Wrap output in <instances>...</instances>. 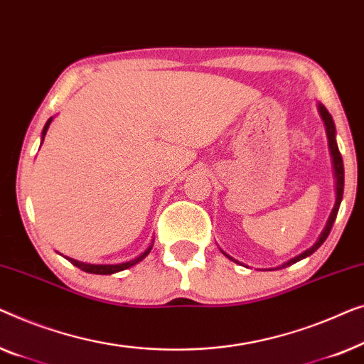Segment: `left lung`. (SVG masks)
I'll return each mask as SVG.
<instances>
[{
    "label": "left lung",
    "instance_id": "1",
    "mask_svg": "<svg viewBox=\"0 0 364 364\" xmlns=\"http://www.w3.org/2000/svg\"><path fill=\"white\" fill-rule=\"evenodd\" d=\"M318 110H320V115L321 119H323L325 122V129H326V136H328V146H330V153H331V158H333V168H335V178H336V201H335V208L333 211H331L328 221H326V226L323 229V232L320 234V237L316 242L311 245L310 249H306L305 252H301L300 255H296V257L290 259L289 262H285L280 265V267H275V270L277 269H284V267H289V265L299 262V260L309 257V255H311L315 252L316 249L320 247L321 244L325 242L326 237H328V234L331 231V228H333V223L336 219V214H338V209H340V204H341V199H343V188H345V168H343V158H341V153L340 150H338V145H336V130H335V124H333V119H331V115L328 114V110L325 109V105L318 104ZM228 255V254H226ZM229 257V255H228ZM231 259V257H229ZM234 260V259H231Z\"/></svg>",
    "mask_w": 364,
    "mask_h": 364
}]
</instances>
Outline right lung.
I'll list each match as a JSON object with an SVG mask.
<instances>
[{
    "instance_id": "add662e5",
    "label": "right lung",
    "mask_w": 364,
    "mask_h": 364,
    "mask_svg": "<svg viewBox=\"0 0 364 364\" xmlns=\"http://www.w3.org/2000/svg\"><path fill=\"white\" fill-rule=\"evenodd\" d=\"M50 122H53V117H50V119L46 122V125H44V129H43V136H41V141H44V136H46V133H48V129H49V125H50ZM151 247H153V244L150 245V247H148L145 252H143L141 255H138V257H135L133 260H129V262H124V264H107V265H102V264H85V262H79V260H74V259H70V257H68L69 259V262L70 264H74L75 267H79L80 270H84V272H87V274H99V275H110V274H115V272H120V270H125V269H130L132 265H135V264H138L140 262V260H143L146 257L148 254H150V250H151Z\"/></svg>"
}]
</instances>
